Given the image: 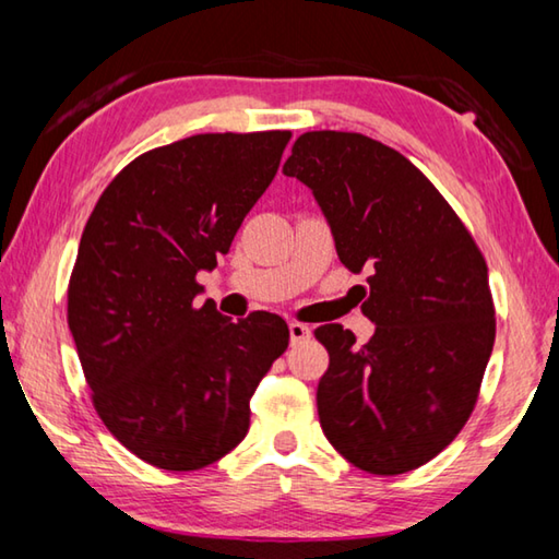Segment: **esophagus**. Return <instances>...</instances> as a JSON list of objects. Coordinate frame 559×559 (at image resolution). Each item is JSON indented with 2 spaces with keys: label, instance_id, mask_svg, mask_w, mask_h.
I'll use <instances>...</instances> for the list:
<instances>
[{
  "label": "esophagus",
  "instance_id": "obj_1",
  "mask_svg": "<svg viewBox=\"0 0 559 559\" xmlns=\"http://www.w3.org/2000/svg\"><path fill=\"white\" fill-rule=\"evenodd\" d=\"M288 330H290V343H302V340L310 337V328L302 325V323H288Z\"/></svg>",
  "mask_w": 559,
  "mask_h": 559
}]
</instances>
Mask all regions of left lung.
Instances as JSON below:
<instances>
[{
	"mask_svg": "<svg viewBox=\"0 0 559 559\" xmlns=\"http://www.w3.org/2000/svg\"><path fill=\"white\" fill-rule=\"evenodd\" d=\"M313 192L345 266L367 271L365 345L330 323L318 384L328 441L377 476L424 466L476 406L496 340L484 253L409 159L359 132H302L283 165Z\"/></svg>",
	"mask_w": 559,
	"mask_h": 559,
	"instance_id": "obj_1",
	"label": "left lung"
}]
</instances>
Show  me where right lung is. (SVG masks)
I'll return each mask as SVG.
<instances>
[{
    "mask_svg": "<svg viewBox=\"0 0 559 559\" xmlns=\"http://www.w3.org/2000/svg\"><path fill=\"white\" fill-rule=\"evenodd\" d=\"M288 130L204 132L132 159L81 236L69 328L93 406L122 447L165 471L226 456L251 421V396L288 347L286 320L234 323L197 308L212 271L276 177Z\"/></svg>",
    "mask_w": 559,
    "mask_h": 559,
    "instance_id": "obj_1",
    "label": "right lung"
}]
</instances>
